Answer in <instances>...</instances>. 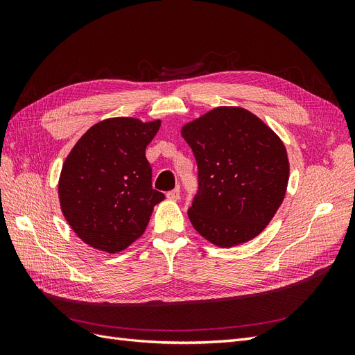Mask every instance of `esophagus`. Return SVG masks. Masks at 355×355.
Instances as JSON below:
<instances>
[{
  "instance_id": "obj_1",
  "label": "esophagus",
  "mask_w": 355,
  "mask_h": 355,
  "mask_svg": "<svg viewBox=\"0 0 355 355\" xmlns=\"http://www.w3.org/2000/svg\"><path fill=\"white\" fill-rule=\"evenodd\" d=\"M179 196H180V191H179V188H175L173 191L167 192V198H168L170 201H178V200H179Z\"/></svg>"
}]
</instances>
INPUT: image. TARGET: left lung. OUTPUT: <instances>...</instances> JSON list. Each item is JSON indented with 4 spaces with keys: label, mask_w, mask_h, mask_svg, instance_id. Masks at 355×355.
Instances as JSON below:
<instances>
[{
    "label": "left lung",
    "mask_w": 355,
    "mask_h": 355,
    "mask_svg": "<svg viewBox=\"0 0 355 355\" xmlns=\"http://www.w3.org/2000/svg\"><path fill=\"white\" fill-rule=\"evenodd\" d=\"M198 166V194L188 210L194 230L218 247L257 237L288 184L286 146L270 125L240 106H218L182 127Z\"/></svg>",
    "instance_id": "8db88e82"
}]
</instances>
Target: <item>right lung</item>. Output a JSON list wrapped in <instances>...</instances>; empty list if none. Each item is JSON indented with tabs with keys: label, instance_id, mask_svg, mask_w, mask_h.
<instances>
[{
	"label": "right lung",
	"instance_id": "obj_1",
	"mask_svg": "<svg viewBox=\"0 0 355 355\" xmlns=\"http://www.w3.org/2000/svg\"><path fill=\"white\" fill-rule=\"evenodd\" d=\"M161 120L133 116L96 123L73 145L59 176V202L72 231L106 253L125 250L142 237L155 204L145 149Z\"/></svg>",
	"mask_w": 355,
	"mask_h": 355
}]
</instances>
